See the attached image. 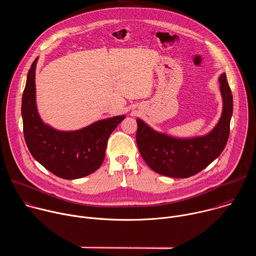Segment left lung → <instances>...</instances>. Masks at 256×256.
<instances>
[{
  "mask_svg": "<svg viewBox=\"0 0 256 256\" xmlns=\"http://www.w3.org/2000/svg\"><path fill=\"white\" fill-rule=\"evenodd\" d=\"M223 98L222 116L206 136L178 138L158 132L138 118L136 144L148 166L155 172L176 178L192 176L221 155L229 138L233 96L226 74L218 78Z\"/></svg>",
  "mask_w": 256,
  "mask_h": 256,
  "instance_id": "left-lung-1",
  "label": "left lung"
}]
</instances>
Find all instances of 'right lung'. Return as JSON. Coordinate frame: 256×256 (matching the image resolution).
<instances>
[{
	"label": "right lung",
	"instance_id": "add662e5",
	"mask_svg": "<svg viewBox=\"0 0 256 256\" xmlns=\"http://www.w3.org/2000/svg\"><path fill=\"white\" fill-rule=\"evenodd\" d=\"M32 62L22 96L23 132L33 158L46 169L64 179H77L96 171L105 157L109 136L126 116L96 122L84 128L62 132L46 124L35 101V68Z\"/></svg>",
	"mask_w": 256,
	"mask_h": 256
}]
</instances>
